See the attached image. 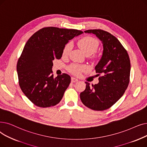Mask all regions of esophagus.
Wrapping results in <instances>:
<instances>
[{
  "label": "esophagus",
  "instance_id": "34e87169",
  "mask_svg": "<svg viewBox=\"0 0 147 147\" xmlns=\"http://www.w3.org/2000/svg\"><path fill=\"white\" fill-rule=\"evenodd\" d=\"M78 81V79H76V78H71V82L73 83H74V82H76Z\"/></svg>",
  "mask_w": 147,
  "mask_h": 147
}]
</instances>
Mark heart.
Wrapping results in <instances>:
<instances>
[{
    "mask_svg": "<svg viewBox=\"0 0 147 147\" xmlns=\"http://www.w3.org/2000/svg\"><path fill=\"white\" fill-rule=\"evenodd\" d=\"M78 45L85 55L90 56L96 52L99 46V42L95 38L87 36L81 38L78 41ZM71 49V44L70 43L66 44L63 49V55H67ZM87 68L88 67L86 65H73L70 67L69 70L73 74H78L85 71Z\"/></svg>",
    "mask_w": 147,
    "mask_h": 147,
    "instance_id": "b5f03b06",
    "label": "heart"
}]
</instances>
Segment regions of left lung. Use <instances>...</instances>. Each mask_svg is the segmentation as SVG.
I'll list each match as a JSON object with an SVG mask.
<instances>
[{
    "label": "left lung",
    "mask_w": 147,
    "mask_h": 147,
    "mask_svg": "<svg viewBox=\"0 0 147 147\" xmlns=\"http://www.w3.org/2000/svg\"><path fill=\"white\" fill-rule=\"evenodd\" d=\"M85 33L95 34L103 46V55L95 66L99 82L92 85L86 82V88L80 94L85 106L94 111L109 109L123 96L130 81V61L127 50L117 38L108 32L90 29Z\"/></svg>",
    "instance_id": "8db88e82"
}]
</instances>
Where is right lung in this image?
Returning <instances> with one entry per match:
<instances>
[{
    "instance_id": "add662e5",
    "label": "right lung",
    "mask_w": 147,
    "mask_h": 147,
    "mask_svg": "<svg viewBox=\"0 0 147 147\" xmlns=\"http://www.w3.org/2000/svg\"><path fill=\"white\" fill-rule=\"evenodd\" d=\"M83 33L76 29L43 28L30 36L17 64L19 85L35 105L49 107L58 104L71 78L65 73L53 77V61L62 57L69 40Z\"/></svg>"
}]
</instances>
